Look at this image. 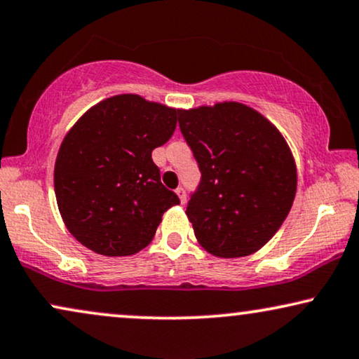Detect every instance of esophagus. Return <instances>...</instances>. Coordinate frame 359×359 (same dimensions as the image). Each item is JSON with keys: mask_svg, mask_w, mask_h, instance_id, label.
<instances>
[{"mask_svg": "<svg viewBox=\"0 0 359 359\" xmlns=\"http://www.w3.org/2000/svg\"><path fill=\"white\" fill-rule=\"evenodd\" d=\"M176 194H178V198H180L181 203L186 201V191H184V188H178V189H176Z\"/></svg>", "mask_w": 359, "mask_h": 359, "instance_id": "esophagus-1", "label": "esophagus"}]
</instances>
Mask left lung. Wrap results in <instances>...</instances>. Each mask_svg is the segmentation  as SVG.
<instances>
[{"mask_svg":"<svg viewBox=\"0 0 359 359\" xmlns=\"http://www.w3.org/2000/svg\"><path fill=\"white\" fill-rule=\"evenodd\" d=\"M180 128L201 171L186 208L198 242L216 257L257 252L280 229L297 193L285 138L239 102L180 110Z\"/></svg>","mask_w":359,"mask_h":359,"instance_id":"obj_1","label":"left lung"}]
</instances>
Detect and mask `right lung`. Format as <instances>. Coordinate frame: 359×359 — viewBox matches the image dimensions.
<instances>
[{
	"label": "right lung",
	"instance_id": "1",
	"mask_svg": "<svg viewBox=\"0 0 359 359\" xmlns=\"http://www.w3.org/2000/svg\"><path fill=\"white\" fill-rule=\"evenodd\" d=\"M178 115L140 95H114L88 109L64 137L55 199L64 224L87 249L107 257L137 254L155 237L163 212L180 204L151 160Z\"/></svg>",
	"mask_w": 359,
	"mask_h": 359
}]
</instances>
